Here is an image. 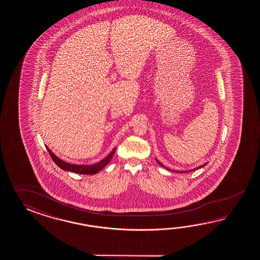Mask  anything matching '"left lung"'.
<instances>
[{"label":"left lung","instance_id":"1","mask_svg":"<svg viewBox=\"0 0 260 260\" xmlns=\"http://www.w3.org/2000/svg\"><path fill=\"white\" fill-rule=\"evenodd\" d=\"M155 160L158 161V164L160 165V166H162V167H165L166 169H169V168H167L166 166H164L161 162H160V160H158V159H155ZM208 162H205V165H202V166H198V167H196V168H193V169H191V170H188V171H175L178 172V173H187V172L194 171V170H197V169H200V168H202V167H204V166H206ZM169 170H171V169H169Z\"/></svg>","mask_w":260,"mask_h":260}]
</instances>
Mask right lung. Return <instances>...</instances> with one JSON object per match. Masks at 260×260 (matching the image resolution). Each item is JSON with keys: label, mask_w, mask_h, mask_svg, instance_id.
<instances>
[{"label": "right lung", "mask_w": 260, "mask_h": 260, "mask_svg": "<svg viewBox=\"0 0 260 260\" xmlns=\"http://www.w3.org/2000/svg\"><path fill=\"white\" fill-rule=\"evenodd\" d=\"M46 149L48 150L51 158L55 161V165L58 167H60L62 170L81 174V175H94V174L101 171L106 166L109 165V162L111 161V158L113 157V155L115 153V150H116V148H114L111 150V153L108 156H106L103 160H100L99 162H95L94 165H72V164H69L65 160L59 159L56 155L54 154L50 150L47 146H46Z\"/></svg>", "instance_id": "add662e5"}]
</instances>
